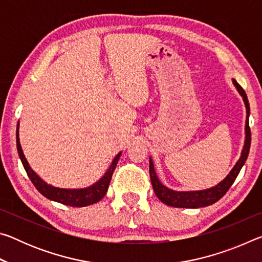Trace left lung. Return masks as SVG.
I'll return each instance as SVG.
<instances>
[{"label": "left lung", "mask_w": 262, "mask_h": 262, "mask_svg": "<svg viewBox=\"0 0 262 262\" xmlns=\"http://www.w3.org/2000/svg\"><path fill=\"white\" fill-rule=\"evenodd\" d=\"M232 83L234 88L237 89L238 94L242 96L246 107V121H245V141H244V147L242 150L241 157L234 164L232 170L229 172V174L225 178L220 181L219 184L212 186L210 188L206 189H199V190H174L166 187L165 185L161 183L158 179L156 171H155L152 158L149 157V173L150 179H151L154 192L156 196L161 200L163 203L167 206L176 207V208H201L210 206L215 203L223 196V195L228 192V189L231 187L233 181L236 180L237 176L241 172L242 167L245 164L248 152H250V145H251V130L250 126H248V118H250V104H248L247 96L244 91V89L239 85L236 79L232 78Z\"/></svg>", "instance_id": "left-lung-1"}]
</instances>
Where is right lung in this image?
Masks as SVG:
<instances>
[{
  "label": "right lung",
  "mask_w": 262,
  "mask_h": 262,
  "mask_svg": "<svg viewBox=\"0 0 262 262\" xmlns=\"http://www.w3.org/2000/svg\"><path fill=\"white\" fill-rule=\"evenodd\" d=\"M16 143H17V151H18L19 158L21 164L25 168L26 173H28L30 180L35 186L39 192H40L43 196L50 199L52 201L62 203V205L70 206V207H85L94 205L100 201L101 199L105 196L106 192H107L108 186L112 179V174L117 166L119 158L121 156V151L119 152L117 156L111 163L107 171L101 176V178L96 181L95 184L84 188H60L55 187V186L47 184L45 180H42L30 166L28 159L25 158V155L21 149L20 142H19V121L17 125V133H16Z\"/></svg>",
  "instance_id": "1"
}]
</instances>
